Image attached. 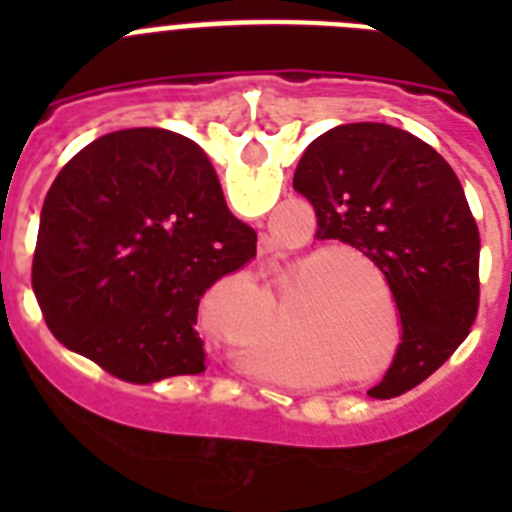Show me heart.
<instances>
[{
  "label": "heart",
  "mask_w": 512,
  "mask_h": 512,
  "mask_svg": "<svg viewBox=\"0 0 512 512\" xmlns=\"http://www.w3.org/2000/svg\"><path fill=\"white\" fill-rule=\"evenodd\" d=\"M345 252H348V249H345V247H332V249H329V252H327V257H329V260H335V257L345 255ZM335 268H337V271H342V273H348L350 265L345 263V260H342V263H335Z\"/></svg>",
  "instance_id": "heart-1"
}]
</instances>
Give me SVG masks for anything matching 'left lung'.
<instances>
[{"label":"left lung","instance_id":"left-lung-1","mask_svg":"<svg viewBox=\"0 0 512 512\" xmlns=\"http://www.w3.org/2000/svg\"><path fill=\"white\" fill-rule=\"evenodd\" d=\"M316 209V239L358 249L388 281L401 342L372 398H396L436 372L478 313V225L452 167L412 132L380 122L332 127L295 170Z\"/></svg>","mask_w":512,"mask_h":512}]
</instances>
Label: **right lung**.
I'll return each instance as SVG.
<instances>
[{
	"label": "right lung",
	"mask_w": 512,
	"mask_h": 512,
	"mask_svg": "<svg viewBox=\"0 0 512 512\" xmlns=\"http://www.w3.org/2000/svg\"><path fill=\"white\" fill-rule=\"evenodd\" d=\"M257 252L207 154L159 127L92 140L42 207L34 292L66 348L124 382L201 374L199 300Z\"/></svg>",
	"instance_id": "obj_1"
}]
</instances>
